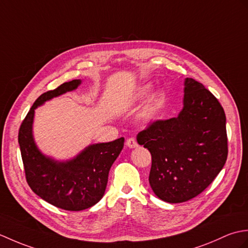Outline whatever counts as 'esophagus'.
<instances>
[{
	"instance_id": "obj_1",
	"label": "esophagus",
	"mask_w": 248,
	"mask_h": 248,
	"mask_svg": "<svg viewBox=\"0 0 248 248\" xmlns=\"http://www.w3.org/2000/svg\"><path fill=\"white\" fill-rule=\"evenodd\" d=\"M126 145H127L129 148H135L138 146V143H137L135 138H129L126 140Z\"/></svg>"
}]
</instances>
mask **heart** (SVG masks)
Masks as SVG:
<instances>
[{"label": "heart", "instance_id": "heart-1", "mask_svg": "<svg viewBox=\"0 0 248 248\" xmlns=\"http://www.w3.org/2000/svg\"><path fill=\"white\" fill-rule=\"evenodd\" d=\"M151 90H152L151 85L142 86L136 94L137 100L139 101L144 100V98L150 94ZM163 101H164V96L161 92H156L155 94H153L152 97L150 98V101H148L146 107L144 108V111H143V118L145 120H152L153 118H155L157 113L159 112V110H160V108L162 107Z\"/></svg>", "mask_w": 248, "mask_h": 248}]
</instances>
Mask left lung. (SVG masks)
I'll return each mask as SVG.
<instances>
[{
    "label": "left lung",
    "instance_id": "1",
    "mask_svg": "<svg viewBox=\"0 0 248 248\" xmlns=\"http://www.w3.org/2000/svg\"><path fill=\"white\" fill-rule=\"evenodd\" d=\"M184 92L177 117L155 121L137 136L152 155L154 193L170 203L201 194L228 155L226 115L217 98L193 78H186Z\"/></svg>",
    "mask_w": 248,
    "mask_h": 248
}]
</instances>
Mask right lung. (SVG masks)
<instances>
[{"label": "right lung", "instance_id": "right-lung-1", "mask_svg": "<svg viewBox=\"0 0 248 248\" xmlns=\"http://www.w3.org/2000/svg\"><path fill=\"white\" fill-rule=\"evenodd\" d=\"M81 84L74 79L43 93L22 122L18 141L26 181L35 193L51 205L68 211H80L101 201L105 193L109 170L124 146V138L87 146L78 156L57 161L43 155L32 136L35 109L46 101L73 91Z\"/></svg>", "mask_w": 248, "mask_h": 248}]
</instances>
